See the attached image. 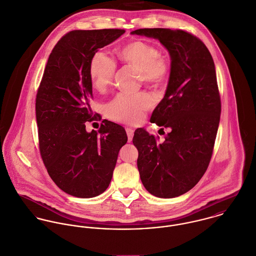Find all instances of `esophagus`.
<instances>
[{
    "label": "esophagus",
    "mask_w": 256,
    "mask_h": 256,
    "mask_svg": "<svg viewBox=\"0 0 256 256\" xmlns=\"http://www.w3.org/2000/svg\"><path fill=\"white\" fill-rule=\"evenodd\" d=\"M126 130V134H128V142H132V138H134V130L130 128H128Z\"/></svg>",
    "instance_id": "esophagus-1"
}]
</instances>
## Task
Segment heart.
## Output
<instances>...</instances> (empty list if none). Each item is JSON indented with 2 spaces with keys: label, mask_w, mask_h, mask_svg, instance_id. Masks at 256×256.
Returning a JSON list of instances; mask_svg holds the SVG:
<instances>
[{
  "label": "heart",
  "mask_w": 256,
  "mask_h": 256,
  "mask_svg": "<svg viewBox=\"0 0 256 256\" xmlns=\"http://www.w3.org/2000/svg\"><path fill=\"white\" fill-rule=\"evenodd\" d=\"M118 55L126 67L138 71L140 80L146 86L162 85L169 74L168 60L150 42H130L118 50ZM116 70V65L112 59L104 52H96L89 66L93 88L100 93L106 92L112 83ZM150 106L152 100L144 94L136 96L120 94L106 106V114L114 122L136 124L144 118Z\"/></svg>",
  "instance_id": "1"
}]
</instances>
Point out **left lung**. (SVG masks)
Listing matches in <instances>:
<instances>
[{
	"mask_svg": "<svg viewBox=\"0 0 256 256\" xmlns=\"http://www.w3.org/2000/svg\"><path fill=\"white\" fill-rule=\"evenodd\" d=\"M132 34L158 40L170 54L166 93L150 118L170 132L158 144L138 128L132 142L146 189L158 198H175L200 181L212 154L222 108L214 63L204 42L182 30L140 28Z\"/></svg>",
	"mask_w": 256,
	"mask_h": 256,
	"instance_id": "1",
	"label": "left lung"
}]
</instances>
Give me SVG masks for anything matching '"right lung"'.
Wrapping results in <instances>:
<instances>
[{
    "instance_id": "obj_1",
    "label": "right lung",
    "mask_w": 256,
    "mask_h": 256,
    "mask_svg": "<svg viewBox=\"0 0 256 256\" xmlns=\"http://www.w3.org/2000/svg\"><path fill=\"white\" fill-rule=\"evenodd\" d=\"M124 30H72L52 50L38 90L36 114L40 152L53 182L78 198L99 196L108 187L118 154L128 142L124 128L102 124L99 134L87 132L86 122L98 118L89 66L100 48Z\"/></svg>"
}]
</instances>
